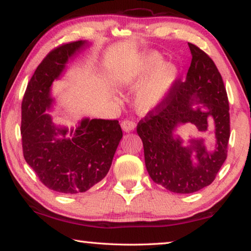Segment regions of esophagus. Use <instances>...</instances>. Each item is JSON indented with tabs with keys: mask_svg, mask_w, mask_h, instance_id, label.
<instances>
[{
	"mask_svg": "<svg viewBox=\"0 0 251 251\" xmlns=\"http://www.w3.org/2000/svg\"><path fill=\"white\" fill-rule=\"evenodd\" d=\"M122 128L126 133H129V131H133L136 128V123L130 120H125L122 122Z\"/></svg>",
	"mask_w": 251,
	"mask_h": 251,
	"instance_id": "esophagus-1",
	"label": "esophagus"
}]
</instances>
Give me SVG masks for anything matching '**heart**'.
Listing matches in <instances>:
<instances>
[{
    "instance_id": "1",
    "label": "heart",
    "mask_w": 251,
    "mask_h": 251,
    "mask_svg": "<svg viewBox=\"0 0 251 251\" xmlns=\"http://www.w3.org/2000/svg\"><path fill=\"white\" fill-rule=\"evenodd\" d=\"M163 57L155 52L144 56L121 75L123 86L135 88L134 105L139 113L146 114L164 103L175 84L178 72L171 63H164Z\"/></svg>"
}]
</instances>
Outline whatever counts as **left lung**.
Listing matches in <instances>:
<instances>
[{
    "mask_svg": "<svg viewBox=\"0 0 251 251\" xmlns=\"http://www.w3.org/2000/svg\"><path fill=\"white\" fill-rule=\"evenodd\" d=\"M192 63L186 80H176L166 100L138 123L145 165L156 184L169 192L192 194L209 186L227 158L230 136L229 103L222 75L208 55L188 43ZM194 104L198 106L193 107ZM213 123L215 145L208 150L203 139L185 147L176 131L181 125L206 131Z\"/></svg>",
    "mask_w": 251,
    "mask_h": 251,
    "instance_id": "obj_1",
    "label": "left lung"
}]
</instances>
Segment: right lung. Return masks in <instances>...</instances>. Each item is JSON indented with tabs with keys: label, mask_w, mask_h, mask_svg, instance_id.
Returning a JSON list of instances; mask_svg holds the SVG:
<instances>
[{
	"label": "right lung",
	"mask_w": 251,
	"mask_h": 251,
	"mask_svg": "<svg viewBox=\"0 0 251 251\" xmlns=\"http://www.w3.org/2000/svg\"><path fill=\"white\" fill-rule=\"evenodd\" d=\"M88 46L87 41H77L50 52L34 72L22 101L24 158L48 188L62 194L84 193L103 179L123 137L118 121L86 117L69 128L45 113L55 103L53 82Z\"/></svg>",
	"instance_id": "obj_1"
}]
</instances>
